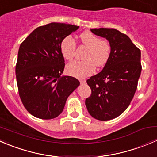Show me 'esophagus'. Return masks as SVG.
<instances>
[{
    "label": "esophagus",
    "mask_w": 157,
    "mask_h": 157,
    "mask_svg": "<svg viewBox=\"0 0 157 157\" xmlns=\"http://www.w3.org/2000/svg\"><path fill=\"white\" fill-rule=\"evenodd\" d=\"M80 83H81V84H83V83H86V80H80Z\"/></svg>",
    "instance_id": "esophagus-1"
}]
</instances>
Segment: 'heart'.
<instances>
[{
    "label": "heart",
    "instance_id": "1",
    "mask_svg": "<svg viewBox=\"0 0 157 157\" xmlns=\"http://www.w3.org/2000/svg\"><path fill=\"white\" fill-rule=\"evenodd\" d=\"M83 45L88 50L84 56L85 61H74L69 63L66 71L70 75L83 78L91 75L96 71V66L101 67L108 63L111 56L112 48L108 41L102 40L93 33L86 31L80 36ZM77 43L71 36H67L61 40L60 51L63 58L71 61L74 57Z\"/></svg>",
    "mask_w": 157,
    "mask_h": 157
}]
</instances>
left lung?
I'll list each match as a JSON object with an SVG mask.
<instances>
[{"mask_svg": "<svg viewBox=\"0 0 157 157\" xmlns=\"http://www.w3.org/2000/svg\"><path fill=\"white\" fill-rule=\"evenodd\" d=\"M91 32L105 38L112 52L102 71L86 80L91 95L85 104L92 117L108 121L123 113L134 97L142 69L140 50L127 35L115 29H91Z\"/></svg>", "mask_w": 157, "mask_h": 157, "instance_id": "1", "label": "left lung"}]
</instances>
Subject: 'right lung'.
<instances>
[{
    "mask_svg": "<svg viewBox=\"0 0 157 157\" xmlns=\"http://www.w3.org/2000/svg\"><path fill=\"white\" fill-rule=\"evenodd\" d=\"M78 28L48 23L36 28L20 45L16 64L19 95L26 110L36 118L58 117L80 85L75 77H61L65 64L60 51L61 40Z\"/></svg>",
    "mask_w": 157,
    "mask_h": 157,
    "instance_id": "1",
    "label": "right lung"
}]
</instances>
